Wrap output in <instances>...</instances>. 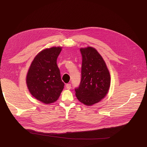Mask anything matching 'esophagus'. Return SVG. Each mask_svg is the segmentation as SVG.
<instances>
[{"mask_svg":"<svg viewBox=\"0 0 147 147\" xmlns=\"http://www.w3.org/2000/svg\"><path fill=\"white\" fill-rule=\"evenodd\" d=\"M66 88L67 90H70L71 88V84H67L66 86Z\"/></svg>","mask_w":147,"mask_h":147,"instance_id":"1","label":"esophagus"}]
</instances>
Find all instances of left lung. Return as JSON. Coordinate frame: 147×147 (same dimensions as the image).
I'll return each instance as SVG.
<instances>
[{"label":"left lung","instance_id":"1","mask_svg":"<svg viewBox=\"0 0 147 147\" xmlns=\"http://www.w3.org/2000/svg\"><path fill=\"white\" fill-rule=\"evenodd\" d=\"M82 55L81 80L80 86L75 89L80 102L91 106L100 102L108 92L111 76L106 63L93 47L80 49Z\"/></svg>","mask_w":147,"mask_h":147}]
</instances>
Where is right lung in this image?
I'll list each match as a JSON object with an SVG mask.
<instances>
[{
	"instance_id": "obj_1",
	"label": "right lung",
	"mask_w": 147,
	"mask_h": 147,
	"mask_svg": "<svg viewBox=\"0 0 147 147\" xmlns=\"http://www.w3.org/2000/svg\"><path fill=\"white\" fill-rule=\"evenodd\" d=\"M62 47H53L39 52L28 69L26 83L30 94L45 104L56 101L64 88L57 58Z\"/></svg>"
}]
</instances>
